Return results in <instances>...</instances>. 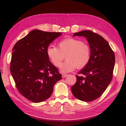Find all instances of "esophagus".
Returning a JSON list of instances; mask_svg holds the SVG:
<instances>
[{"label": "esophagus", "mask_w": 126, "mask_h": 126, "mask_svg": "<svg viewBox=\"0 0 126 126\" xmlns=\"http://www.w3.org/2000/svg\"><path fill=\"white\" fill-rule=\"evenodd\" d=\"M67 74H62V78H65L66 76H67Z\"/></svg>", "instance_id": "34e87169"}]
</instances>
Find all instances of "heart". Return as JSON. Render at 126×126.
Listing matches in <instances>:
<instances>
[{
	"instance_id": "obj_1",
	"label": "heart",
	"mask_w": 126,
	"mask_h": 126,
	"mask_svg": "<svg viewBox=\"0 0 126 126\" xmlns=\"http://www.w3.org/2000/svg\"><path fill=\"white\" fill-rule=\"evenodd\" d=\"M48 58L53 65L60 66L62 62L65 61L60 68L62 73L74 70L77 67L82 68L86 66L91 58V49L87 44L76 38H65L58 43V47L49 45L47 49Z\"/></svg>"
}]
</instances>
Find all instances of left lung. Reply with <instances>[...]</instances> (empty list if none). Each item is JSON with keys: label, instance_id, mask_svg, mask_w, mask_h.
<instances>
[{"label": "left lung", "instance_id": "left-lung-1", "mask_svg": "<svg viewBox=\"0 0 126 126\" xmlns=\"http://www.w3.org/2000/svg\"><path fill=\"white\" fill-rule=\"evenodd\" d=\"M87 38L91 49L88 64L76 75V82L71 92L79 100L90 102L98 98L107 88L113 78L115 55L108 42L101 36L90 30L75 33Z\"/></svg>", "mask_w": 126, "mask_h": 126}]
</instances>
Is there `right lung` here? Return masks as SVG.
Returning <instances> with one entry per match:
<instances>
[{"mask_svg": "<svg viewBox=\"0 0 126 126\" xmlns=\"http://www.w3.org/2000/svg\"><path fill=\"white\" fill-rule=\"evenodd\" d=\"M61 35V32L36 29L13 47L11 73L19 92L32 102H41L49 98L54 85L62 79L47 54L49 44Z\"/></svg>", "mask_w": 126, "mask_h": 126, "instance_id": "add662e5", "label": "right lung"}]
</instances>
